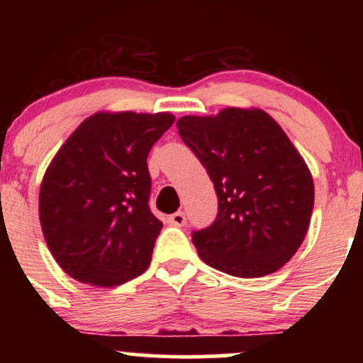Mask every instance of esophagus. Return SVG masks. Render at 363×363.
Instances as JSON below:
<instances>
[{
    "mask_svg": "<svg viewBox=\"0 0 363 363\" xmlns=\"http://www.w3.org/2000/svg\"><path fill=\"white\" fill-rule=\"evenodd\" d=\"M169 223L176 225V227H182V225H186V215L182 211H177V213L169 216Z\"/></svg>",
    "mask_w": 363,
    "mask_h": 363,
    "instance_id": "esophagus-1",
    "label": "esophagus"
}]
</instances>
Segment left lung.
<instances>
[{"instance_id": "1", "label": "left lung", "mask_w": 363, "mask_h": 363, "mask_svg": "<svg viewBox=\"0 0 363 363\" xmlns=\"http://www.w3.org/2000/svg\"><path fill=\"white\" fill-rule=\"evenodd\" d=\"M179 136L213 181L218 215L193 232L199 257L232 277L274 273L309 230L314 181L298 150L264 111L227 107L184 116Z\"/></svg>"}]
</instances>
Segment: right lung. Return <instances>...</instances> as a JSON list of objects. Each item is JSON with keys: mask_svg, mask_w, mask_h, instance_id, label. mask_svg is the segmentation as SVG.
Segmentation results:
<instances>
[{"mask_svg": "<svg viewBox=\"0 0 363 363\" xmlns=\"http://www.w3.org/2000/svg\"><path fill=\"white\" fill-rule=\"evenodd\" d=\"M174 121L170 112H97L54 155L39 218L49 251L74 280L107 289L148 268L162 222L148 208L147 158Z\"/></svg>", "mask_w": 363, "mask_h": 363, "instance_id": "right-lung-1", "label": "right lung"}]
</instances>
